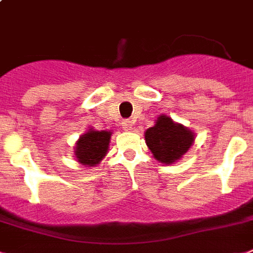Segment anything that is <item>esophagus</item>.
I'll return each instance as SVG.
<instances>
[{"instance_id": "esophagus-1", "label": "esophagus", "mask_w": 253, "mask_h": 253, "mask_svg": "<svg viewBox=\"0 0 253 253\" xmlns=\"http://www.w3.org/2000/svg\"><path fill=\"white\" fill-rule=\"evenodd\" d=\"M122 126H123V128H125V130H126V131H131V130H132V122H131V121H128V120L123 121Z\"/></svg>"}]
</instances>
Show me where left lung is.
<instances>
[{
  "mask_svg": "<svg viewBox=\"0 0 253 253\" xmlns=\"http://www.w3.org/2000/svg\"><path fill=\"white\" fill-rule=\"evenodd\" d=\"M195 140V135L183 125L170 117L160 116L156 125L145 131V143L153 157L162 164H173L186 153Z\"/></svg>",
  "mask_w": 253,
  "mask_h": 253,
  "instance_id": "obj_1",
  "label": "left lung"
}]
</instances>
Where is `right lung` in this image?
<instances>
[{"instance_id":"add662e5","label":"right lung","mask_w":253,"mask_h":253,"mask_svg":"<svg viewBox=\"0 0 253 253\" xmlns=\"http://www.w3.org/2000/svg\"><path fill=\"white\" fill-rule=\"evenodd\" d=\"M110 131L88 130L79 137L75 147V156L78 162L85 166H96L101 162L108 153L110 143Z\"/></svg>"}]
</instances>
